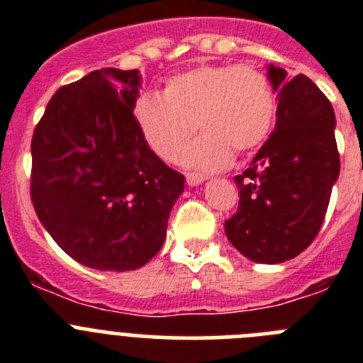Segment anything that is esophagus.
<instances>
[{
    "label": "esophagus",
    "instance_id": "obj_1",
    "mask_svg": "<svg viewBox=\"0 0 363 363\" xmlns=\"http://www.w3.org/2000/svg\"><path fill=\"white\" fill-rule=\"evenodd\" d=\"M185 179H187V185H189V187H196V185L203 184V182H205V176L194 174V172H189V174L185 176Z\"/></svg>",
    "mask_w": 363,
    "mask_h": 363
}]
</instances>
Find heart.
I'll use <instances>...</instances> for the list:
<instances>
[{
  "label": "heart",
  "instance_id": "1",
  "mask_svg": "<svg viewBox=\"0 0 363 363\" xmlns=\"http://www.w3.org/2000/svg\"><path fill=\"white\" fill-rule=\"evenodd\" d=\"M278 99L264 70L251 65H201L167 79L162 98L143 94L134 104L142 140L162 162L174 163L185 150L189 169L214 172L233 162V150L251 152L271 134Z\"/></svg>",
  "mask_w": 363,
  "mask_h": 363
}]
</instances>
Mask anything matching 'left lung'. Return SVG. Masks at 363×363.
<instances>
[{
    "mask_svg": "<svg viewBox=\"0 0 363 363\" xmlns=\"http://www.w3.org/2000/svg\"><path fill=\"white\" fill-rule=\"evenodd\" d=\"M278 99L277 125L243 174L238 213L225 234L256 264H281L311 245L340 174L331 101L307 76L267 65Z\"/></svg>",
    "mask_w": 363,
    "mask_h": 363,
    "instance_id": "obj_1",
    "label": "left lung"
}]
</instances>
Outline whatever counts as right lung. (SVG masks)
Instances as JSON below:
<instances>
[{"mask_svg":"<svg viewBox=\"0 0 363 363\" xmlns=\"http://www.w3.org/2000/svg\"><path fill=\"white\" fill-rule=\"evenodd\" d=\"M142 76L101 69L62 86L32 136L30 196L63 251L98 271H134L162 249L185 178L134 121Z\"/></svg>","mask_w":363,"mask_h":363,"instance_id":"right-lung-1","label":"right lung"}]
</instances>
